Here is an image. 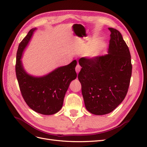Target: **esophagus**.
Listing matches in <instances>:
<instances>
[{
	"label": "esophagus",
	"instance_id": "1",
	"mask_svg": "<svg viewBox=\"0 0 147 147\" xmlns=\"http://www.w3.org/2000/svg\"><path fill=\"white\" fill-rule=\"evenodd\" d=\"M80 69H81V67H80V65L79 64L77 65L76 67H75V70H76V72H77V74H78V73H79L80 71Z\"/></svg>",
	"mask_w": 147,
	"mask_h": 147
}]
</instances>
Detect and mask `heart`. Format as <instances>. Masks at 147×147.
Segmentation results:
<instances>
[{"instance_id": "b5f03b06", "label": "heart", "mask_w": 147, "mask_h": 147, "mask_svg": "<svg viewBox=\"0 0 147 147\" xmlns=\"http://www.w3.org/2000/svg\"><path fill=\"white\" fill-rule=\"evenodd\" d=\"M104 47V45L103 43H99L97 44V45H95L94 47H91V48L88 49V50L86 52V56L88 57H91V58H93V57H96L97 55H98L99 52L103 49Z\"/></svg>"}]
</instances>
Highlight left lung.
Here are the masks:
<instances>
[{
    "label": "left lung",
    "mask_w": 147,
    "mask_h": 147,
    "mask_svg": "<svg viewBox=\"0 0 147 147\" xmlns=\"http://www.w3.org/2000/svg\"><path fill=\"white\" fill-rule=\"evenodd\" d=\"M111 32L108 54L82 57L78 78L86 109L96 115L112 112L125 98L129 86L132 64L129 50L117 29Z\"/></svg>",
    "instance_id": "8db88e82"
}]
</instances>
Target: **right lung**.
I'll list each match as a JSON object with an SVG mask.
<instances>
[{
  "instance_id": "right-lung-1",
  "label": "right lung",
  "mask_w": 147,
  "mask_h": 147,
  "mask_svg": "<svg viewBox=\"0 0 147 147\" xmlns=\"http://www.w3.org/2000/svg\"><path fill=\"white\" fill-rule=\"evenodd\" d=\"M36 28L30 30L20 43L16 53V75L24 100L29 107L42 115L58 112L70 82L77 78V61L60 67L43 77H35L26 72L21 61L22 54Z\"/></svg>"
}]
</instances>
